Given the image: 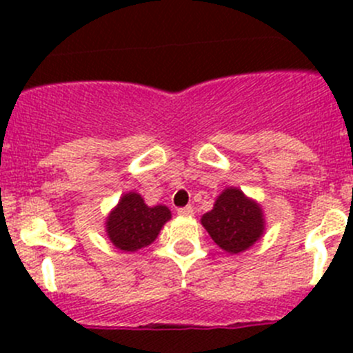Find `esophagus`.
I'll return each mask as SVG.
<instances>
[{"label":"esophagus","mask_w":353,"mask_h":353,"mask_svg":"<svg viewBox=\"0 0 353 353\" xmlns=\"http://www.w3.org/2000/svg\"><path fill=\"white\" fill-rule=\"evenodd\" d=\"M193 213H194L193 206H184V208L177 210V215H181V216H191Z\"/></svg>","instance_id":"esophagus-1"}]
</instances>
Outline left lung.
Instances as JSON below:
<instances>
[{
    "label": "left lung",
    "instance_id": "obj_1",
    "mask_svg": "<svg viewBox=\"0 0 353 353\" xmlns=\"http://www.w3.org/2000/svg\"><path fill=\"white\" fill-rule=\"evenodd\" d=\"M201 225L213 243L230 254H241L265 234V212L256 199L245 196L239 188H225L201 216Z\"/></svg>",
    "mask_w": 353,
    "mask_h": 353
}]
</instances>
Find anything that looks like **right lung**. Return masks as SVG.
Returning <instances> with one entry per match:
<instances>
[{"label":"right lung","instance_id":"add662e5","mask_svg":"<svg viewBox=\"0 0 353 353\" xmlns=\"http://www.w3.org/2000/svg\"><path fill=\"white\" fill-rule=\"evenodd\" d=\"M172 213L165 205L148 206L137 191H128L105 219V234L117 249L134 252L159 237Z\"/></svg>","mask_w":353,"mask_h":353}]
</instances>
